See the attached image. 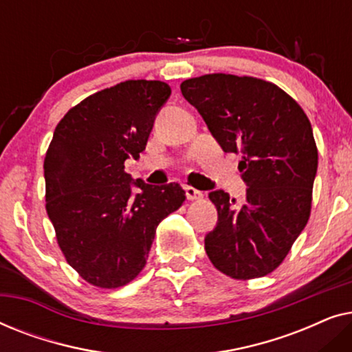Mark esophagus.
<instances>
[{
    "instance_id": "obj_1",
    "label": "esophagus",
    "mask_w": 352,
    "mask_h": 352,
    "mask_svg": "<svg viewBox=\"0 0 352 352\" xmlns=\"http://www.w3.org/2000/svg\"><path fill=\"white\" fill-rule=\"evenodd\" d=\"M184 190H186V197L189 200H199V199H201V197H204V192L197 190L195 187H192V186H186Z\"/></svg>"
}]
</instances>
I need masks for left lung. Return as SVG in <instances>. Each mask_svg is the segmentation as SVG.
Returning <instances> with one entry per match:
<instances>
[{
	"instance_id": "8db88e82",
	"label": "left lung",
	"mask_w": 352,
	"mask_h": 352,
	"mask_svg": "<svg viewBox=\"0 0 352 352\" xmlns=\"http://www.w3.org/2000/svg\"><path fill=\"white\" fill-rule=\"evenodd\" d=\"M181 93L224 152L242 153L247 197L237 205L223 189L210 192L218 223L205 235L206 254L232 278L266 276L309 219L317 173L309 120L285 91L252 76L204 75L182 81Z\"/></svg>"
}]
</instances>
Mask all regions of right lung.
I'll list each match as a JSON object with an SVG mask.
<instances>
[{"mask_svg": "<svg viewBox=\"0 0 352 352\" xmlns=\"http://www.w3.org/2000/svg\"><path fill=\"white\" fill-rule=\"evenodd\" d=\"M170 94L163 81H123L81 100L54 129L45 158L46 211L67 263L96 287L131 282L146 266L157 226L186 199L176 182L151 186L124 171V160L146 151Z\"/></svg>", "mask_w": 352, "mask_h": 352, "instance_id": "1", "label": "right lung"}]
</instances>
